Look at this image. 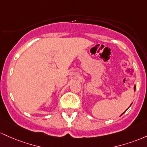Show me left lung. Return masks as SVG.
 Listing matches in <instances>:
<instances>
[{
	"label": "left lung",
	"instance_id": "8db88e82",
	"mask_svg": "<svg viewBox=\"0 0 147 147\" xmlns=\"http://www.w3.org/2000/svg\"><path fill=\"white\" fill-rule=\"evenodd\" d=\"M131 104H132V103H131ZM131 105H130V106H131ZM130 106H129V107H130ZM124 113H125V112H124ZM123 113L122 114H121V115H123V113Z\"/></svg>",
	"mask_w": 147,
	"mask_h": 147
}]
</instances>
